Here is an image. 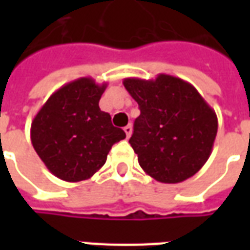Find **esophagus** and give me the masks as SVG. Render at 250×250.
Here are the masks:
<instances>
[{"label": "esophagus", "instance_id": "esophagus-1", "mask_svg": "<svg viewBox=\"0 0 250 250\" xmlns=\"http://www.w3.org/2000/svg\"><path fill=\"white\" fill-rule=\"evenodd\" d=\"M123 130H125V136H127V138H130L131 134H132V125H125Z\"/></svg>", "mask_w": 250, "mask_h": 250}]
</instances>
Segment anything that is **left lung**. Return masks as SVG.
Wrapping results in <instances>:
<instances>
[{"label":"left lung","instance_id":"1","mask_svg":"<svg viewBox=\"0 0 250 250\" xmlns=\"http://www.w3.org/2000/svg\"><path fill=\"white\" fill-rule=\"evenodd\" d=\"M123 85L141 109L130 145L145 173L162 184H179L198 173L217 135L214 109L190 83L171 75L127 77Z\"/></svg>","mask_w":250,"mask_h":250}]
</instances>
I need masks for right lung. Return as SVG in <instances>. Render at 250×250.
<instances>
[{
    "label": "right lung",
    "mask_w": 250,
    "mask_h": 250,
    "mask_svg": "<svg viewBox=\"0 0 250 250\" xmlns=\"http://www.w3.org/2000/svg\"><path fill=\"white\" fill-rule=\"evenodd\" d=\"M107 83L92 77L66 83L52 93L32 122L30 139L55 177L80 182L102 168L111 147L125 139L111 116L99 108Z\"/></svg>",
    "instance_id": "1"
}]
</instances>
